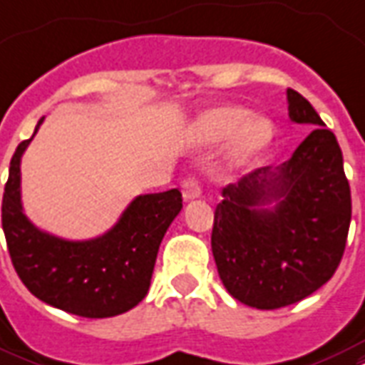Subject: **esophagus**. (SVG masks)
Returning <instances> with one entry per match:
<instances>
[{
  "instance_id": "obj_1",
  "label": "esophagus",
  "mask_w": 365,
  "mask_h": 365,
  "mask_svg": "<svg viewBox=\"0 0 365 365\" xmlns=\"http://www.w3.org/2000/svg\"><path fill=\"white\" fill-rule=\"evenodd\" d=\"M182 193H183V199H197L199 195H201V183L195 176H189L185 178L182 182Z\"/></svg>"
}]
</instances>
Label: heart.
<instances>
[{
    "label": "heart",
    "instance_id": "1",
    "mask_svg": "<svg viewBox=\"0 0 365 365\" xmlns=\"http://www.w3.org/2000/svg\"><path fill=\"white\" fill-rule=\"evenodd\" d=\"M247 118H249V110L243 107L212 108L199 120L197 132L207 141H216V139L227 138L233 132H237L238 128L247 121ZM269 135H272V126H269L268 120L250 118L247 124L239 130V153L249 155V153L262 149L269 141Z\"/></svg>",
    "mask_w": 365,
    "mask_h": 365
}]
</instances>
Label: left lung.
Wrapping results in <instances>:
<instances>
[{"label":"left lung","mask_w":365,"mask_h":365,"mask_svg":"<svg viewBox=\"0 0 365 365\" xmlns=\"http://www.w3.org/2000/svg\"><path fill=\"white\" fill-rule=\"evenodd\" d=\"M289 116L314 124L287 163L264 166L222 189L212 255L233 299L258 310L294 304L337 272L352 201L343 153L316 108L289 88ZM276 201L272 211L262 204Z\"/></svg>","instance_id":"left-lung-1"}]
</instances>
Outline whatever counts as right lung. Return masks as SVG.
<instances>
[{"label": "right lung", "mask_w": 365, "mask_h": 365, "mask_svg": "<svg viewBox=\"0 0 365 365\" xmlns=\"http://www.w3.org/2000/svg\"><path fill=\"white\" fill-rule=\"evenodd\" d=\"M32 138L21 141L11 158L1 202L5 241L21 282L36 299L82 318H113L132 310L145 299L160 241L182 210L180 189L139 195L103 237H53L22 214L21 157Z\"/></svg>", "instance_id": "obj_1"}]
</instances>
